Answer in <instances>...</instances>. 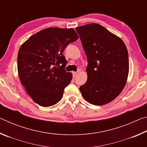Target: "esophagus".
I'll list each match as a JSON object with an SVG mask.
<instances>
[{"instance_id":"esophagus-1","label":"esophagus","mask_w":147,"mask_h":147,"mask_svg":"<svg viewBox=\"0 0 147 147\" xmlns=\"http://www.w3.org/2000/svg\"><path fill=\"white\" fill-rule=\"evenodd\" d=\"M78 72H79V71L73 72V78H75V77H76V75H77V74L78 73Z\"/></svg>"}]
</instances>
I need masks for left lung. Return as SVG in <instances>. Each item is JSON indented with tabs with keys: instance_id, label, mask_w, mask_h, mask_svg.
I'll return each mask as SVG.
<instances>
[{
	"instance_id": "8db88e82",
	"label": "left lung",
	"mask_w": 147,
	"mask_h": 147,
	"mask_svg": "<svg viewBox=\"0 0 147 147\" xmlns=\"http://www.w3.org/2000/svg\"><path fill=\"white\" fill-rule=\"evenodd\" d=\"M88 58V80L80 87L83 97L94 105L114 100L123 91L129 71L125 44L96 23L76 28Z\"/></svg>"
}]
</instances>
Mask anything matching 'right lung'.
I'll use <instances>...</instances> for the list:
<instances>
[{
    "label": "right lung",
    "instance_id": "1",
    "mask_svg": "<svg viewBox=\"0 0 147 147\" xmlns=\"http://www.w3.org/2000/svg\"><path fill=\"white\" fill-rule=\"evenodd\" d=\"M78 39L73 28L50 27L34 34L20 47L17 56L20 80L39 106H53L61 99L73 77L65 69L67 61L63 53Z\"/></svg>",
    "mask_w": 147,
    "mask_h": 147
}]
</instances>
